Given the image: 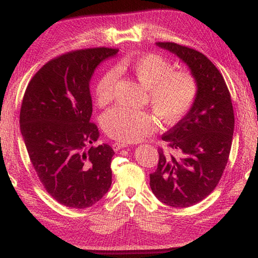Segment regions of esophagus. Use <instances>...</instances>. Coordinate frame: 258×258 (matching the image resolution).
Here are the masks:
<instances>
[{
    "label": "esophagus",
    "mask_w": 258,
    "mask_h": 258,
    "mask_svg": "<svg viewBox=\"0 0 258 258\" xmlns=\"http://www.w3.org/2000/svg\"><path fill=\"white\" fill-rule=\"evenodd\" d=\"M127 147V145L126 143H121V142H115L112 145V149L115 151H119L120 149H124V148Z\"/></svg>",
    "instance_id": "34e87169"
}]
</instances>
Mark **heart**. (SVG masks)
Returning a JSON list of instances; mask_svg holds the SVG:
<instances>
[{
    "instance_id": "heart-1",
    "label": "heart",
    "mask_w": 258,
    "mask_h": 258,
    "mask_svg": "<svg viewBox=\"0 0 258 258\" xmlns=\"http://www.w3.org/2000/svg\"><path fill=\"white\" fill-rule=\"evenodd\" d=\"M130 71L142 85L149 89L150 103L156 115L165 124L172 125L184 118L199 94V83L194 73L174 71V64L165 56L149 53L132 61H121L109 68L95 83L94 95L98 104L111 101L119 73ZM102 127L109 137L120 142H137L154 133L158 126L155 115L121 106L103 113Z\"/></svg>"
}]
</instances>
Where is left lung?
<instances>
[{
    "instance_id": "1",
    "label": "left lung",
    "mask_w": 258,
    "mask_h": 258,
    "mask_svg": "<svg viewBox=\"0 0 258 258\" xmlns=\"http://www.w3.org/2000/svg\"><path fill=\"white\" fill-rule=\"evenodd\" d=\"M189 66L199 83V94L189 113L165 133L166 152L159 148L158 166L150 187L171 207L194 206L211 195L228 164L234 113L228 86L220 71L202 52L173 42H157Z\"/></svg>"
}]
</instances>
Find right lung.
<instances>
[{
    "label": "right lung",
    "mask_w": 258,
    "mask_h": 258,
    "mask_svg": "<svg viewBox=\"0 0 258 258\" xmlns=\"http://www.w3.org/2000/svg\"><path fill=\"white\" fill-rule=\"evenodd\" d=\"M117 52L92 47L55 56L25 91L19 123L29 159L47 194L66 207H91L111 185L115 152L106 143L92 146L99 131L90 121L89 84L98 64Z\"/></svg>",
    "instance_id": "right-lung-1"
}]
</instances>
